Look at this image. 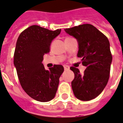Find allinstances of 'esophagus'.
<instances>
[{"instance_id": "esophagus-1", "label": "esophagus", "mask_w": 123, "mask_h": 123, "mask_svg": "<svg viewBox=\"0 0 123 123\" xmlns=\"http://www.w3.org/2000/svg\"><path fill=\"white\" fill-rule=\"evenodd\" d=\"M63 68H64V69L65 70H68L69 69V67L68 66H66V65H64L63 66Z\"/></svg>"}]
</instances>
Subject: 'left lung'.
Masks as SVG:
<instances>
[{
    "mask_svg": "<svg viewBox=\"0 0 123 123\" xmlns=\"http://www.w3.org/2000/svg\"><path fill=\"white\" fill-rule=\"evenodd\" d=\"M77 40L80 57L86 67L83 74L71 67L75 77L71 81L74 95L81 101L95 99L103 91L109 79L112 54L109 41L101 32L89 24L65 29Z\"/></svg>",
    "mask_w": 123,
    "mask_h": 123,
    "instance_id": "1",
    "label": "left lung"
}]
</instances>
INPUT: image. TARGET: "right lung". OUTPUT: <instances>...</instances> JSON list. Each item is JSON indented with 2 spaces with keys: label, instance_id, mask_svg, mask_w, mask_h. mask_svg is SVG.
Masks as SVG:
<instances>
[{
  "label": "right lung",
  "instance_id": "right-lung-1",
  "mask_svg": "<svg viewBox=\"0 0 123 123\" xmlns=\"http://www.w3.org/2000/svg\"><path fill=\"white\" fill-rule=\"evenodd\" d=\"M61 29L52 31L33 25L21 32L14 54V64L22 87L32 99L48 102L54 98L59 79L63 72L62 65L46 70L42 63L43 55L49 52L52 41Z\"/></svg>",
  "mask_w": 123,
  "mask_h": 123
}]
</instances>
